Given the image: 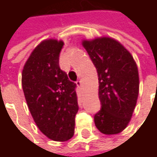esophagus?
<instances>
[{
  "label": "esophagus",
  "mask_w": 157,
  "mask_h": 157,
  "mask_svg": "<svg viewBox=\"0 0 157 157\" xmlns=\"http://www.w3.org/2000/svg\"><path fill=\"white\" fill-rule=\"evenodd\" d=\"M76 84H77V86H78V87H80V88L82 87V82H81L80 80H78V81L76 82Z\"/></svg>",
  "instance_id": "34e87169"
}]
</instances>
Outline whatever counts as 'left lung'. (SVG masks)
<instances>
[{
	"instance_id": "obj_1",
	"label": "left lung",
	"mask_w": 157,
	"mask_h": 157,
	"mask_svg": "<svg viewBox=\"0 0 157 157\" xmlns=\"http://www.w3.org/2000/svg\"><path fill=\"white\" fill-rule=\"evenodd\" d=\"M98 74L102 109L94 115L97 129L105 135L124 131L131 121L139 94V74L130 52L117 40L101 36L83 39Z\"/></svg>"
}]
</instances>
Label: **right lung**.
<instances>
[{"mask_svg": "<svg viewBox=\"0 0 157 157\" xmlns=\"http://www.w3.org/2000/svg\"><path fill=\"white\" fill-rule=\"evenodd\" d=\"M64 43L42 41L31 52L21 73V85L30 113L40 131L52 141L74 136L78 112L76 84L60 69L59 54Z\"/></svg>", "mask_w": 157, "mask_h": 157, "instance_id": "right-lung-1", "label": "right lung"}]
</instances>
